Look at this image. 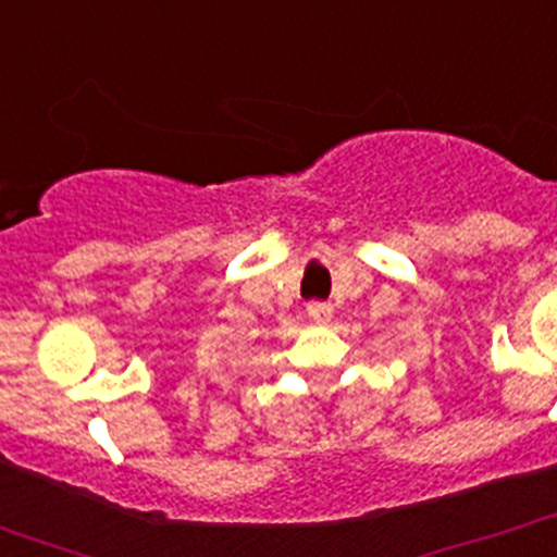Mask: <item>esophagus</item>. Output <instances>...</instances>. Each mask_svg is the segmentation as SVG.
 <instances>
[{"mask_svg":"<svg viewBox=\"0 0 557 557\" xmlns=\"http://www.w3.org/2000/svg\"><path fill=\"white\" fill-rule=\"evenodd\" d=\"M306 311H308V317H311L317 324H327L330 319H333V306H330V302L313 300V302H308Z\"/></svg>","mask_w":557,"mask_h":557,"instance_id":"1","label":"esophagus"}]
</instances>
